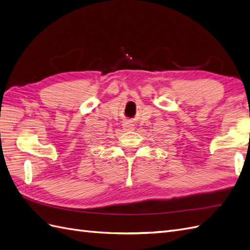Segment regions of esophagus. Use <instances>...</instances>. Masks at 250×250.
<instances>
[{
	"label": "esophagus",
	"instance_id": "34e87169",
	"mask_svg": "<svg viewBox=\"0 0 250 250\" xmlns=\"http://www.w3.org/2000/svg\"><path fill=\"white\" fill-rule=\"evenodd\" d=\"M123 127H124V130H125V131H133L134 130V125L132 124L131 120H125V123L123 124Z\"/></svg>",
	"mask_w": 250,
	"mask_h": 250
}]
</instances>
